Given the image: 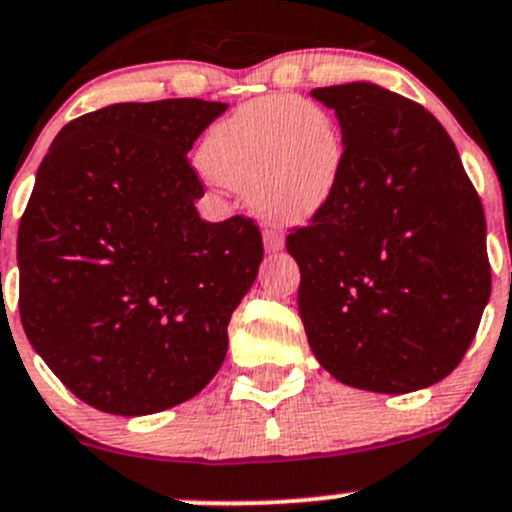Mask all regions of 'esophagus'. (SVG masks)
Here are the masks:
<instances>
[{"label": "esophagus", "mask_w": 512, "mask_h": 512, "mask_svg": "<svg viewBox=\"0 0 512 512\" xmlns=\"http://www.w3.org/2000/svg\"><path fill=\"white\" fill-rule=\"evenodd\" d=\"M283 234L278 232V229H271L268 227L266 232H263V244H266L268 251H280L283 249Z\"/></svg>", "instance_id": "34e87169"}]
</instances>
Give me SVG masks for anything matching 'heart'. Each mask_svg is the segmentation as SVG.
<instances>
[{"instance_id": "1", "label": "heart", "mask_w": 512, "mask_h": 512, "mask_svg": "<svg viewBox=\"0 0 512 512\" xmlns=\"http://www.w3.org/2000/svg\"><path fill=\"white\" fill-rule=\"evenodd\" d=\"M200 161L217 183L246 188L273 222H307L332 200L344 168V139L332 114L298 97L241 104L207 131Z\"/></svg>"}]
</instances>
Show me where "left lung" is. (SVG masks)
I'll list each match as a JSON object with an SVG mask.
<instances>
[{
    "label": "left lung",
    "mask_w": 512,
    "mask_h": 512,
    "mask_svg": "<svg viewBox=\"0 0 512 512\" xmlns=\"http://www.w3.org/2000/svg\"><path fill=\"white\" fill-rule=\"evenodd\" d=\"M334 109L344 168L285 249L317 361L371 393H410L464 359L491 298L481 197L444 126L371 82L310 92Z\"/></svg>",
    "instance_id": "left-lung-1"
}]
</instances>
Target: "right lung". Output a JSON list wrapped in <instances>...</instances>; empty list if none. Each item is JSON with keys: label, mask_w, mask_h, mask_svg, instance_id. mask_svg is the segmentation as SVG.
I'll list each match as a JSON object with an SVG mask.
<instances>
[{"label": "right lung", "mask_w": 512, "mask_h": 512, "mask_svg": "<svg viewBox=\"0 0 512 512\" xmlns=\"http://www.w3.org/2000/svg\"><path fill=\"white\" fill-rule=\"evenodd\" d=\"M224 102L109 104L60 129L19 222V315L82 403L151 415L227 356V324L263 258L244 214L205 222L188 151Z\"/></svg>", "instance_id": "obj_1"}]
</instances>
